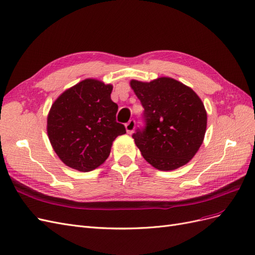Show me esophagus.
<instances>
[{"mask_svg":"<svg viewBox=\"0 0 255 255\" xmlns=\"http://www.w3.org/2000/svg\"><path fill=\"white\" fill-rule=\"evenodd\" d=\"M135 125H136V122L133 119L129 120L128 123H126V129H127V132L128 134H132L133 133V130L135 128Z\"/></svg>","mask_w":255,"mask_h":255,"instance_id":"obj_1","label":"esophagus"}]
</instances>
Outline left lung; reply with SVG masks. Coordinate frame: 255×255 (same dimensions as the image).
I'll use <instances>...</instances> for the list:
<instances>
[{"label":"left lung","instance_id":"8db88e82","mask_svg":"<svg viewBox=\"0 0 255 255\" xmlns=\"http://www.w3.org/2000/svg\"><path fill=\"white\" fill-rule=\"evenodd\" d=\"M129 85L144 109L146 127L133 134L143 158L161 171L186 165L206 132L201 99L190 87L166 76L151 82L132 80Z\"/></svg>","mask_w":255,"mask_h":255}]
</instances>
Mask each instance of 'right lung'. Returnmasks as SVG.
<instances>
[{"label": "right lung", "instance_id": "right-lung-1", "mask_svg": "<svg viewBox=\"0 0 255 255\" xmlns=\"http://www.w3.org/2000/svg\"><path fill=\"white\" fill-rule=\"evenodd\" d=\"M112 84L86 79L65 90L52 104L47 132L53 150L65 165L82 172L101 166L113 141L127 133L116 121L118 105Z\"/></svg>", "mask_w": 255, "mask_h": 255}]
</instances>
